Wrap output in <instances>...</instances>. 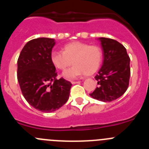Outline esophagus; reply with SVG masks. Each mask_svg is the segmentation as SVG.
Masks as SVG:
<instances>
[{
    "instance_id": "34e87169",
    "label": "esophagus",
    "mask_w": 149,
    "mask_h": 149,
    "mask_svg": "<svg viewBox=\"0 0 149 149\" xmlns=\"http://www.w3.org/2000/svg\"><path fill=\"white\" fill-rule=\"evenodd\" d=\"M78 83H80V81H72V84H78Z\"/></svg>"
}]
</instances>
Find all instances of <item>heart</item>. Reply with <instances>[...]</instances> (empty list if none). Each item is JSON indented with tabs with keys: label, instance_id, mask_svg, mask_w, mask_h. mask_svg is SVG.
I'll list each match as a JSON object with an SVG mask.
<instances>
[{
	"label": "heart",
	"instance_id": "heart-1",
	"mask_svg": "<svg viewBox=\"0 0 149 149\" xmlns=\"http://www.w3.org/2000/svg\"><path fill=\"white\" fill-rule=\"evenodd\" d=\"M53 65L60 70H65L72 64L73 66L63 72L65 78L72 80L84 74L89 76L95 73L102 61V51L98 45L74 42L65 45L63 52L53 51L51 54Z\"/></svg>",
	"mask_w": 149,
	"mask_h": 149
}]
</instances>
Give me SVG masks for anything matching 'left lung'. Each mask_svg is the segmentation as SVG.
Instances as JSON below:
<instances>
[{"mask_svg":"<svg viewBox=\"0 0 149 149\" xmlns=\"http://www.w3.org/2000/svg\"><path fill=\"white\" fill-rule=\"evenodd\" d=\"M103 65L95 78L98 87L89 95L94 99L110 102L125 93L131 75L130 57L125 48L114 39L101 37Z\"/></svg>","mask_w":149,"mask_h":149,"instance_id":"left-lung-1","label":"left lung"}]
</instances>
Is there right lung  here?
Masks as SVG:
<instances>
[{"mask_svg": "<svg viewBox=\"0 0 149 149\" xmlns=\"http://www.w3.org/2000/svg\"><path fill=\"white\" fill-rule=\"evenodd\" d=\"M54 39L37 38L24 46L18 59L17 77L26 101L45 113L58 110L66 103L72 84L56 79V68L51 60Z\"/></svg>", "mask_w": 149, "mask_h": 149, "instance_id": "obj_1", "label": "right lung"}]
</instances>
